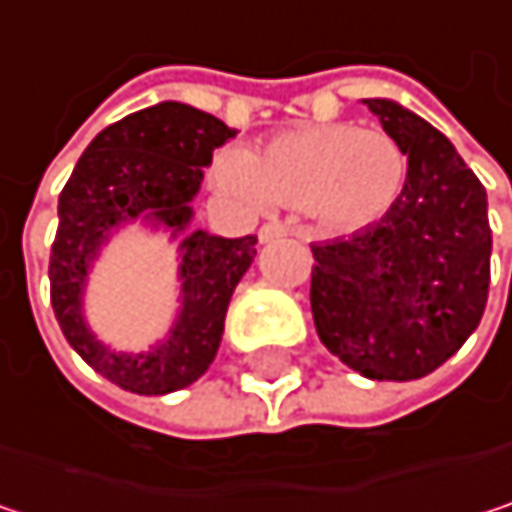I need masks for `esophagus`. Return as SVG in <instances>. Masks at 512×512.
Returning a JSON list of instances; mask_svg holds the SVG:
<instances>
[{"label":"esophagus","instance_id":"34e87169","mask_svg":"<svg viewBox=\"0 0 512 512\" xmlns=\"http://www.w3.org/2000/svg\"><path fill=\"white\" fill-rule=\"evenodd\" d=\"M290 234V228L287 225H281V222H266L263 228H260V243H275V240H281V237H287Z\"/></svg>","mask_w":512,"mask_h":512}]
</instances>
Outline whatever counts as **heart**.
Instances as JSON below:
<instances>
[{"label": "heart", "instance_id": "b5f03b06", "mask_svg": "<svg viewBox=\"0 0 512 512\" xmlns=\"http://www.w3.org/2000/svg\"><path fill=\"white\" fill-rule=\"evenodd\" d=\"M216 183L252 210L302 207L329 231H361L385 219L406 189V156L385 130L305 124L246 154L216 156Z\"/></svg>", "mask_w": 512, "mask_h": 512}]
</instances>
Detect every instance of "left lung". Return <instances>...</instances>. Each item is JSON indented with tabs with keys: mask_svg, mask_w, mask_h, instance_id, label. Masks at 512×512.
<instances>
[{
	"mask_svg": "<svg viewBox=\"0 0 512 512\" xmlns=\"http://www.w3.org/2000/svg\"><path fill=\"white\" fill-rule=\"evenodd\" d=\"M361 103L406 156V189L385 219L311 246V314L347 367L409 382L445 364L483 317L486 189L421 115L385 97Z\"/></svg>",
	"mask_w": 512,
	"mask_h": 512,
	"instance_id": "1",
	"label": "left lung"
}]
</instances>
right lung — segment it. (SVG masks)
I'll list each match as a JSON object with an SVG mask.
<instances>
[{
    "label": "right lung",
    "mask_w": 512,
    "mask_h": 512,
    "mask_svg": "<svg viewBox=\"0 0 512 512\" xmlns=\"http://www.w3.org/2000/svg\"><path fill=\"white\" fill-rule=\"evenodd\" d=\"M237 130L165 100L109 124L79 156L58 195L50 255V299L67 344L109 382L133 394H171L192 385L216 358L228 302L257 255V237L192 231V201L213 151ZM142 221L181 243V308L148 354H118L84 320L87 272L124 224Z\"/></svg>",
    "instance_id": "add662e5"
}]
</instances>
